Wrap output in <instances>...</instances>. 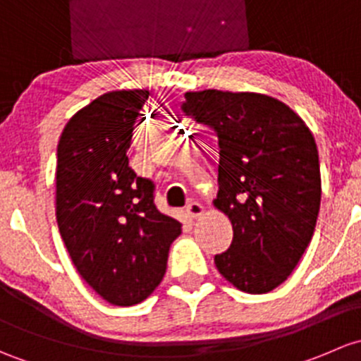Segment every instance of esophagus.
<instances>
[{"label": "esophagus", "mask_w": 361, "mask_h": 361, "mask_svg": "<svg viewBox=\"0 0 361 361\" xmlns=\"http://www.w3.org/2000/svg\"><path fill=\"white\" fill-rule=\"evenodd\" d=\"M185 214H188V217H189V219H198L200 215L203 214V207H202V203H198V202H191V203H189L188 207H185Z\"/></svg>", "instance_id": "34e87169"}]
</instances>
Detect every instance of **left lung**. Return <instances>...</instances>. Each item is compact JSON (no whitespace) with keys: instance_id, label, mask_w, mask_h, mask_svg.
I'll list each match as a JSON object with an SVG mask.
<instances>
[{"instance_id":"left-lung-1","label":"left lung","mask_w":361,"mask_h":361,"mask_svg":"<svg viewBox=\"0 0 361 361\" xmlns=\"http://www.w3.org/2000/svg\"><path fill=\"white\" fill-rule=\"evenodd\" d=\"M185 116L219 140L215 208L233 224L231 247L215 255L238 290L266 293L295 269L317 226L322 177L307 125L281 100L254 92H188Z\"/></svg>"}]
</instances>
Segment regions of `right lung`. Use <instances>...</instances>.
Wrapping results in <instances>:
<instances>
[{
    "label": "right lung",
    "instance_id": "obj_1",
    "mask_svg": "<svg viewBox=\"0 0 361 361\" xmlns=\"http://www.w3.org/2000/svg\"><path fill=\"white\" fill-rule=\"evenodd\" d=\"M147 97V90L100 95L71 118L57 146L59 231L81 278L114 306L153 293L182 228L154 207L153 182L128 166L133 125Z\"/></svg>",
    "mask_w": 361,
    "mask_h": 361
}]
</instances>
